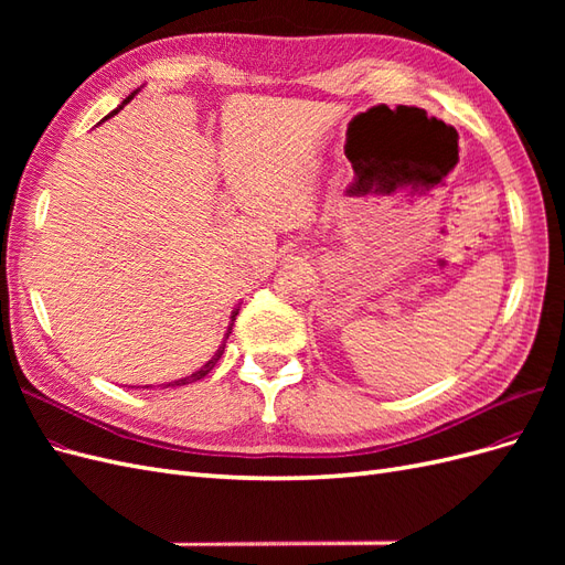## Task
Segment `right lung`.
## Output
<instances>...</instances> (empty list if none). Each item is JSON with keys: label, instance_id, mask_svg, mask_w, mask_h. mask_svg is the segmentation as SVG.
<instances>
[{"label": "right lung", "instance_id": "obj_1", "mask_svg": "<svg viewBox=\"0 0 565 565\" xmlns=\"http://www.w3.org/2000/svg\"><path fill=\"white\" fill-rule=\"evenodd\" d=\"M136 94H139V89H136L134 94H129L125 100H122V106H119L117 110H122L127 104H129V100L136 96ZM117 110H113L110 115H106L104 119H110ZM104 119H100V122H104ZM237 311H241V309H235L233 313H231V324H228V332H226V337H224V341H221V347L216 349V353L210 358V361L207 363H204L200 370H195L193 374H191V377H181V380H174V382H169V384H164V386H183V384H191V382H198V380H202V377H207V374H210V370L218 363V358L221 355H224V349H226V339H228V334H231V330H233V320H235V316H237Z\"/></svg>", "mask_w": 565, "mask_h": 565}]
</instances>
